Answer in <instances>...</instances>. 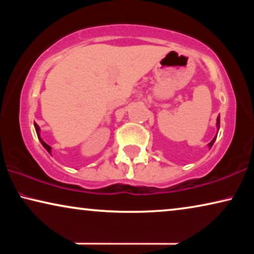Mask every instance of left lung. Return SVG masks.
Returning a JSON list of instances; mask_svg holds the SVG:
<instances>
[{
	"label": "left lung",
	"mask_w": 254,
	"mask_h": 254,
	"mask_svg": "<svg viewBox=\"0 0 254 254\" xmlns=\"http://www.w3.org/2000/svg\"><path fill=\"white\" fill-rule=\"evenodd\" d=\"M218 126H220V117H218V118H217V127H218ZM218 128H220V127H218ZM215 140H216V136H215V137H214V140H213V141H211V142H210V143H209V147H210V148H211V145H213V144H214V142H215Z\"/></svg>",
	"instance_id": "1"
}]
</instances>
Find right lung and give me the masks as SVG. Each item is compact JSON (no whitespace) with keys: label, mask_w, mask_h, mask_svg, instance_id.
<instances>
[{"label":"right lung","mask_w":254,"mask_h":254,"mask_svg":"<svg viewBox=\"0 0 254 254\" xmlns=\"http://www.w3.org/2000/svg\"><path fill=\"white\" fill-rule=\"evenodd\" d=\"M34 128H36V130H37V135H38V138H39V140H40V142H41V144H43L44 145V148L45 149H46V150L48 151V152H50V154H51V147H50V145H48L47 143H45V142L43 141V140H41V137H40V135H39V130H40V128H39V126H38V125L37 124H34Z\"/></svg>","instance_id":"1"}]
</instances>
